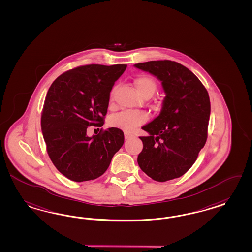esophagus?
Returning a JSON list of instances; mask_svg holds the SVG:
<instances>
[{
  "label": "esophagus",
  "instance_id": "obj_1",
  "mask_svg": "<svg viewBox=\"0 0 252 252\" xmlns=\"http://www.w3.org/2000/svg\"><path fill=\"white\" fill-rule=\"evenodd\" d=\"M131 136H132V135H131L130 133H129V132H127V131L124 132V137H125V139H129Z\"/></svg>",
  "mask_w": 252,
  "mask_h": 252
}]
</instances>
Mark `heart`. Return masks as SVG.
<instances>
[{
    "label": "heart",
    "instance_id": "obj_1",
    "mask_svg": "<svg viewBox=\"0 0 252 252\" xmlns=\"http://www.w3.org/2000/svg\"><path fill=\"white\" fill-rule=\"evenodd\" d=\"M135 87L143 97L150 95L155 93L157 89V84L155 80L148 76L142 75L134 81ZM115 94V89L111 92V98L113 99ZM148 121V115L143 111L137 110H123L122 112L117 113L111 116L109 119V125L114 128H119L126 131H131L137 128L138 126L143 125Z\"/></svg>",
    "mask_w": 252,
    "mask_h": 252
}]
</instances>
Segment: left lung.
<instances>
[{
  "instance_id": "left-lung-1",
  "label": "left lung",
  "mask_w": 252,
  "mask_h": 252,
  "mask_svg": "<svg viewBox=\"0 0 252 252\" xmlns=\"http://www.w3.org/2000/svg\"><path fill=\"white\" fill-rule=\"evenodd\" d=\"M161 81L166 96L156 119L142 129L137 162L152 179L165 182L183 176L195 162L207 139L209 95L202 82L185 66L172 61L134 64Z\"/></svg>"
}]
</instances>
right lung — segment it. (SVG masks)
I'll list each match as a JSON object with an SVG mask.
<instances>
[{
	"label": "right lung",
	"instance_id": "obj_1",
	"mask_svg": "<svg viewBox=\"0 0 252 252\" xmlns=\"http://www.w3.org/2000/svg\"><path fill=\"white\" fill-rule=\"evenodd\" d=\"M126 64L78 66L57 77L42 110L41 129L49 158L67 178L82 182L101 177L124 143L121 129L92 137L87 129L102 127L110 92Z\"/></svg>",
	"mask_w": 252,
	"mask_h": 252
}]
</instances>
